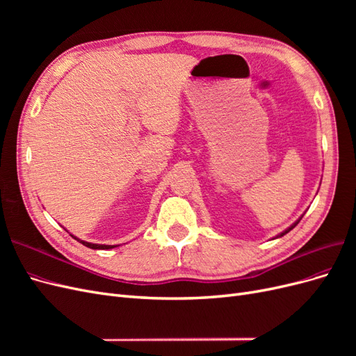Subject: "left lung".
<instances>
[{"label":"left lung","mask_w":356,"mask_h":356,"mask_svg":"<svg viewBox=\"0 0 356 356\" xmlns=\"http://www.w3.org/2000/svg\"><path fill=\"white\" fill-rule=\"evenodd\" d=\"M298 221H300V220H298ZM298 221H297V222H294V224H293V225H291V227H289V229H286V230H285V232H284V233H281V234H279V236H277V238H281V236H284V234H286V233H288V232H291V230H293V229H294V227H296V225H297V224H298Z\"/></svg>","instance_id":"left-lung-1"}]
</instances>
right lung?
<instances>
[{"instance_id": "right-lung-1", "label": "right lung", "mask_w": 356, "mask_h": 356, "mask_svg": "<svg viewBox=\"0 0 356 356\" xmlns=\"http://www.w3.org/2000/svg\"><path fill=\"white\" fill-rule=\"evenodd\" d=\"M72 236V234H71ZM74 238V236H72ZM74 239H77V238H74ZM80 243H83L84 246H88V248H92V250H111V248H114V246H111V245H96V243H89V242H84V241H80V239H77Z\"/></svg>"}]
</instances>
